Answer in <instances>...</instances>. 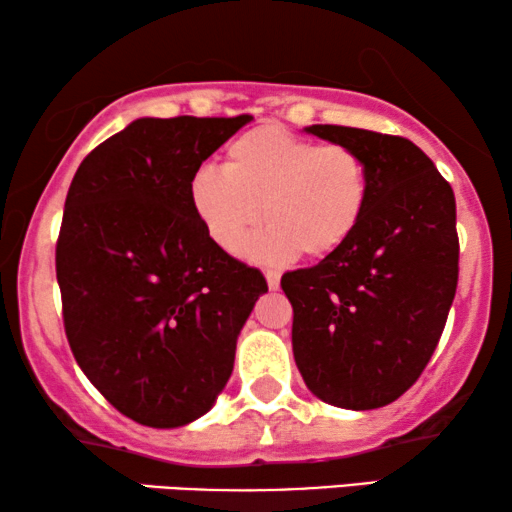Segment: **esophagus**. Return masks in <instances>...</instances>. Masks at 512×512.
Returning a JSON list of instances; mask_svg holds the SVG:
<instances>
[{
    "label": "esophagus",
    "mask_w": 512,
    "mask_h": 512,
    "mask_svg": "<svg viewBox=\"0 0 512 512\" xmlns=\"http://www.w3.org/2000/svg\"><path fill=\"white\" fill-rule=\"evenodd\" d=\"M266 283H269V290H278L280 287V271L276 269H266Z\"/></svg>",
    "instance_id": "esophagus-1"
}]
</instances>
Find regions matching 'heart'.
<instances>
[{
  "label": "heart",
  "mask_w": 512,
  "mask_h": 512,
  "mask_svg": "<svg viewBox=\"0 0 512 512\" xmlns=\"http://www.w3.org/2000/svg\"><path fill=\"white\" fill-rule=\"evenodd\" d=\"M369 171L357 150L315 143L278 125L236 136L222 171L199 169L190 181V204L215 246L239 253L250 243L257 259H325L350 243L369 208Z\"/></svg>",
  "instance_id": "1"
}]
</instances>
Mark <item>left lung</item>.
<instances>
[{
	"label": "left lung",
	"mask_w": 512,
	"mask_h": 512,
	"mask_svg": "<svg viewBox=\"0 0 512 512\" xmlns=\"http://www.w3.org/2000/svg\"><path fill=\"white\" fill-rule=\"evenodd\" d=\"M308 134L357 150L369 208L345 248L287 271L292 350L315 397L371 410L420 378L443 334L459 278L455 192L403 136L341 125Z\"/></svg>",
	"instance_id": "8db88e82"
}]
</instances>
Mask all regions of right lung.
Listing matches in <instances>:
<instances>
[{
	"label": "right lung",
	"mask_w": 512,
	"mask_h": 512,
	"mask_svg": "<svg viewBox=\"0 0 512 512\" xmlns=\"http://www.w3.org/2000/svg\"><path fill=\"white\" fill-rule=\"evenodd\" d=\"M253 115L139 118L69 185L55 271L78 366L129 420L171 429L211 410L266 280L201 227L190 181Z\"/></svg>",
	"instance_id": "1"
}]
</instances>
